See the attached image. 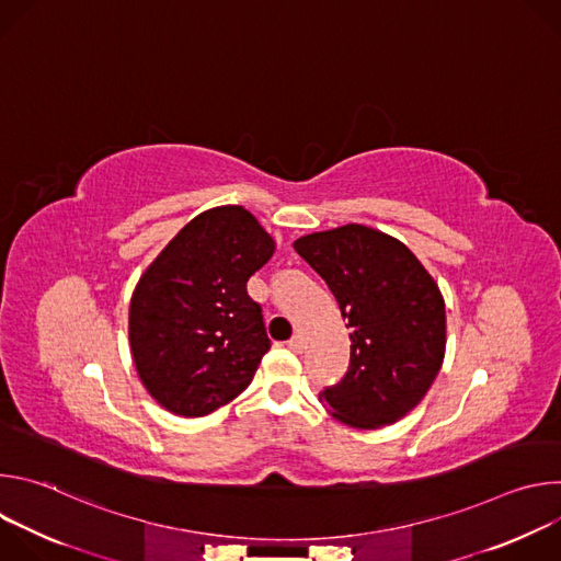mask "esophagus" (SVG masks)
<instances>
[{"instance_id": "1", "label": "esophagus", "mask_w": 561, "mask_h": 561, "mask_svg": "<svg viewBox=\"0 0 561 561\" xmlns=\"http://www.w3.org/2000/svg\"><path fill=\"white\" fill-rule=\"evenodd\" d=\"M288 348H290L293 353H301V351L306 348V342H304V337H301V335H295V337H290V340H288Z\"/></svg>"}]
</instances>
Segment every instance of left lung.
<instances>
[{"label": "left lung", "instance_id": "obj_1", "mask_svg": "<svg viewBox=\"0 0 561 561\" xmlns=\"http://www.w3.org/2000/svg\"><path fill=\"white\" fill-rule=\"evenodd\" d=\"M293 249L329 284L353 331L348 373L319 402L359 431L407 417L446 353V306L433 275L407 244L362 224L304 234Z\"/></svg>", "mask_w": 561, "mask_h": 561}]
</instances>
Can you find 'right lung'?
<instances>
[{
    "label": "right lung",
    "instance_id": "add662e5",
    "mask_svg": "<svg viewBox=\"0 0 561 561\" xmlns=\"http://www.w3.org/2000/svg\"><path fill=\"white\" fill-rule=\"evenodd\" d=\"M275 239L244 206L193 217L141 273L128 310L137 375L159 407L204 417L253 381L271 348L247 282Z\"/></svg>",
    "mask_w": 561,
    "mask_h": 561
}]
</instances>
